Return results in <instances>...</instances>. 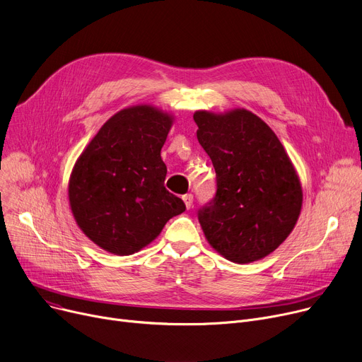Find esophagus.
<instances>
[{
  "label": "esophagus",
  "instance_id": "esophagus-1",
  "mask_svg": "<svg viewBox=\"0 0 362 362\" xmlns=\"http://www.w3.org/2000/svg\"><path fill=\"white\" fill-rule=\"evenodd\" d=\"M182 199H183V202H185V205H186V208L189 209V208H192V205H194V195L192 194H186V195H183L182 197Z\"/></svg>",
  "mask_w": 362,
  "mask_h": 362
}]
</instances>
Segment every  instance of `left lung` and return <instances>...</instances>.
<instances>
[{
    "instance_id": "obj_1",
    "label": "left lung",
    "mask_w": 362,
    "mask_h": 362,
    "mask_svg": "<svg viewBox=\"0 0 362 362\" xmlns=\"http://www.w3.org/2000/svg\"><path fill=\"white\" fill-rule=\"evenodd\" d=\"M194 120L216 175L214 198L198 211L208 243L235 263L268 256L290 235L301 211V185L290 157L249 110H201Z\"/></svg>"
}]
</instances>
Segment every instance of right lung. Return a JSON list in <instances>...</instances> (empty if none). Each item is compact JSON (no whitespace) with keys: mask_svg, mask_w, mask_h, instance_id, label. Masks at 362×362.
I'll list each match as a JSON object with an SVG mask.
<instances>
[{"mask_svg":"<svg viewBox=\"0 0 362 362\" xmlns=\"http://www.w3.org/2000/svg\"><path fill=\"white\" fill-rule=\"evenodd\" d=\"M172 116L151 106L113 115L77 160L69 177L71 211L106 252L128 256L161 233L186 206L164 187L161 148Z\"/></svg>","mask_w":362,"mask_h":362,"instance_id":"add662e5","label":"right lung"}]
</instances>
